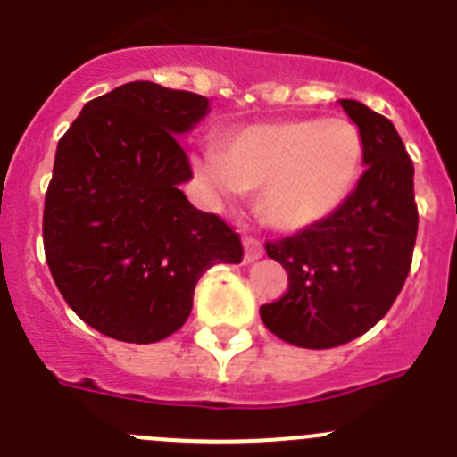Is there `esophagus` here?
<instances>
[{
    "label": "esophagus",
    "mask_w": 457,
    "mask_h": 457,
    "mask_svg": "<svg viewBox=\"0 0 457 457\" xmlns=\"http://www.w3.org/2000/svg\"><path fill=\"white\" fill-rule=\"evenodd\" d=\"M243 248H245V254H243V262L245 263H253L263 257V245L257 241V238H250V237L243 238Z\"/></svg>",
    "instance_id": "obj_1"
}]
</instances>
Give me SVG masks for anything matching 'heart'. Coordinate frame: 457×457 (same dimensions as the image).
<instances>
[{
    "label": "heart",
    "mask_w": 457,
    "mask_h": 457,
    "mask_svg": "<svg viewBox=\"0 0 457 457\" xmlns=\"http://www.w3.org/2000/svg\"><path fill=\"white\" fill-rule=\"evenodd\" d=\"M365 166L363 135L345 117L250 123L220 139V153L191 160L219 207L259 191V216L284 234L313 229L352 198Z\"/></svg>",
    "instance_id": "obj_1"
}]
</instances>
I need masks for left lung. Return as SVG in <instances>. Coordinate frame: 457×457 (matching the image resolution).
I'll use <instances>...</instances> for the list:
<instances>
[{
    "label": "left lung",
    "mask_w": 457,
    "mask_h": 457,
    "mask_svg": "<svg viewBox=\"0 0 457 457\" xmlns=\"http://www.w3.org/2000/svg\"><path fill=\"white\" fill-rule=\"evenodd\" d=\"M365 142V173L338 214L306 232L266 243L288 272V291L259 309L287 343L331 349L363 336L403 288L417 238L415 169L390 119L340 99Z\"/></svg>",
    "instance_id": "left-lung-1"
}]
</instances>
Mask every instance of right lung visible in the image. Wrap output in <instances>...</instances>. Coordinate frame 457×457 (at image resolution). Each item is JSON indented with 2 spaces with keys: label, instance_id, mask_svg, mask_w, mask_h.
I'll list each match as a JSON object with an SVG mask.
<instances>
[{
  "label": "right lung",
  "instance_id": "1",
  "mask_svg": "<svg viewBox=\"0 0 457 457\" xmlns=\"http://www.w3.org/2000/svg\"><path fill=\"white\" fill-rule=\"evenodd\" d=\"M209 101L151 80L83 105L55 148L45 198V254L55 287L89 327L148 345L187 322L200 277L241 263L243 245L180 191L189 157L178 137Z\"/></svg>",
  "mask_w": 457,
  "mask_h": 457
}]
</instances>
